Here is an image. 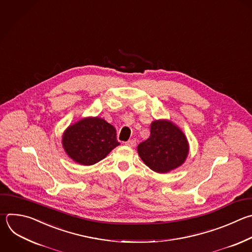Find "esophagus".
<instances>
[{"label":"esophagus","mask_w":252,"mask_h":252,"mask_svg":"<svg viewBox=\"0 0 252 252\" xmlns=\"http://www.w3.org/2000/svg\"><path fill=\"white\" fill-rule=\"evenodd\" d=\"M135 144H136V140L135 139H129V140H127L126 142V145H127L129 147H133V146H135Z\"/></svg>","instance_id":"obj_1"}]
</instances>
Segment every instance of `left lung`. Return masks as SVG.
Listing matches in <instances>:
<instances>
[{
  "instance_id": "obj_1",
  "label": "left lung",
  "mask_w": 252,
  "mask_h": 252,
  "mask_svg": "<svg viewBox=\"0 0 252 252\" xmlns=\"http://www.w3.org/2000/svg\"><path fill=\"white\" fill-rule=\"evenodd\" d=\"M137 152L151 170L167 173L184 163L189 144L177 126L170 121L159 120L152 122L150 136L138 144Z\"/></svg>"
}]
</instances>
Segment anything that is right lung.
Here are the masks:
<instances>
[{
	"instance_id": "add662e5",
	"label": "right lung",
	"mask_w": 252,
	"mask_h": 252,
	"mask_svg": "<svg viewBox=\"0 0 252 252\" xmlns=\"http://www.w3.org/2000/svg\"><path fill=\"white\" fill-rule=\"evenodd\" d=\"M68 156L82 165H93L104 159L116 146V128L101 118H85L69 126L62 136Z\"/></svg>"
}]
</instances>
